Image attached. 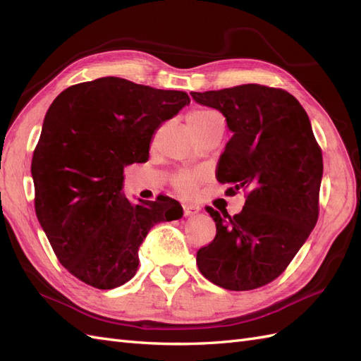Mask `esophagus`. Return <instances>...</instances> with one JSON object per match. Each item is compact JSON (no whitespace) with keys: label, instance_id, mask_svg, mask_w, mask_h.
<instances>
[{"label":"esophagus","instance_id":"obj_1","mask_svg":"<svg viewBox=\"0 0 361 361\" xmlns=\"http://www.w3.org/2000/svg\"><path fill=\"white\" fill-rule=\"evenodd\" d=\"M199 212H200V206L192 204V203L183 204V215H185V216H192V215L199 214Z\"/></svg>","mask_w":361,"mask_h":361}]
</instances>
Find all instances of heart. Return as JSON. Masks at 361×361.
<instances>
[{
	"label": "heart",
	"instance_id": "1",
	"mask_svg": "<svg viewBox=\"0 0 361 361\" xmlns=\"http://www.w3.org/2000/svg\"><path fill=\"white\" fill-rule=\"evenodd\" d=\"M216 120H221V117L218 116L215 111L207 110V108H195V110H192L187 116V125H188L191 133L195 134V133H199V130L215 123ZM199 180H200V176L197 173L185 171L174 178L173 185L180 194L191 195V194H194L195 188H197Z\"/></svg>",
	"mask_w": 361,
	"mask_h": 361
}]
</instances>
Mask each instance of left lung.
I'll use <instances>...</instances> for the list:
<instances>
[{"label": "left lung", "mask_w": 361, "mask_h": 361, "mask_svg": "<svg viewBox=\"0 0 361 361\" xmlns=\"http://www.w3.org/2000/svg\"><path fill=\"white\" fill-rule=\"evenodd\" d=\"M192 99L226 117L232 138L216 179L247 190L231 216L207 206L214 241L197 251L202 274L228 290H251L276 280L318 221L322 154L307 113L281 89L259 84L191 92Z\"/></svg>", "instance_id": "obj_1"}]
</instances>
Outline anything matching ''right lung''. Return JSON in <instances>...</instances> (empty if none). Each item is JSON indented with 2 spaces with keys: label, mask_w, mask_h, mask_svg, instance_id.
<instances>
[{
  "label": "right lung",
  "mask_w": 361,
  "mask_h": 361,
  "mask_svg": "<svg viewBox=\"0 0 361 361\" xmlns=\"http://www.w3.org/2000/svg\"><path fill=\"white\" fill-rule=\"evenodd\" d=\"M190 96L105 76L61 92L43 120L31 161L36 215L60 264L97 289L125 285L157 223L182 216L166 195L129 200L123 169L146 162L162 122Z\"/></svg>",
  "instance_id": "1"
}]
</instances>
